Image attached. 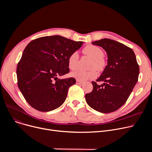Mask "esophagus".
Wrapping results in <instances>:
<instances>
[{"instance_id": "obj_1", "label": "esophagus", "mask_w": 152, "mask_h": 152, "mask_svg": "<svg viewBox=\"0 0 152 152\" xmlns=\"http://www.w3.org/2000/svg\"><path fill=\"white\" fill-rule=\"evenodd\" d=\"M76 83H77V85H80V84L83 83V82H82V81H80V80H77Z\"/></svg>"}]
</instances>
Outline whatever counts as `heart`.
Here are the masks:
<instances>
[{
  "label": "heart",
  "instance_id": "b5f03b06",
  "mask_svg": "<svg viewBox=\"0 0 152 152\" xmlns=\"http://www.w3.org/2000/svg\"><path fill=\"white\" fill-rule=\"evenodd\" d=\"M82 51L83 54L91 59L90 64V67L91 69L87 71L77 70L71 74V75L80 80L93 79L97 76V72L95 69L96 68L98 71H102L106 65L105 59L103 56L104 51L100 47L93 45H87L83 49ZM78 60L77 52L74 51L71 53L67 59L68 66L70 69L75 70L77 68Z\"/></svg>",
  "mask_w": 152,
  "mask_h": 152
}]
</instances>
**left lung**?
Listing matches in <instances>:
<instances>
[{"instance_id":"8db88e82","label":"left lung","mask_w":152,"mask_h":152,"mask_svg":"<svg viewBox=\"0 0 152 152\" xmlns=\"http://www.w3.org/2000/svg\"><path fill=\"white\" fill-rule=\"evenodd\" d=\"M107 52V65L96 82L93 91L85 94L91 108L101 113L115 112L123 105L137 82L139 66L133 50L121 43L109 39L92 42ZM97 81H103L101 86Z\"/></svg>"}]
</instances>
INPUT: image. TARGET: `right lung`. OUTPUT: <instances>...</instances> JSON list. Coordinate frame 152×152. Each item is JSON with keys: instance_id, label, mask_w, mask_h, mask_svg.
<instances>
[{"instance_id": "add662e5", "label": "right lung", "mask_w": 152, "mask_h": 152, "mask_svg": "<svg viewBox=\"0 0 152 152\" xmlns=\"http://www.w3.org/2000/svg\"><path fill=\"white\" fill-rule=\"evenodd\" d=\"M60 35L42 37L31 41L23 51L16 69L18 86L26 101L40 112H49L65 101L73 77L59 79L69 72L68 57L82 46Z\"/></svg>"}]
</instances>
